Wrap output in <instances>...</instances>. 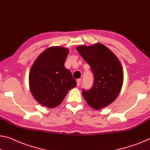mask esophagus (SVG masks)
Instances as JSON below:
<instances>
[{"label": "esophagus", "instance_id": "obj_1", "mask_svg": "<svg viewBox=\"0 0 150 150\" xmlns=\"http://www.w3.org/2000/svg\"><path fill=\"white\" fill-rule=\"evenodd\" d=\"M81 79H78L77 80V86H79L80 84H81Z\"/></svg>", "mask_w": 150, "mask_h": 150}]
</instances>
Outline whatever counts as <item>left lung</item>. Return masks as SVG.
I'll list each match as a JSON object with an SVG mask.
<instances>
[{"label":"left lung","instance_id":"8db88e82","mask_svg":"<svg viewBox=\"0 0 150 150\" xmlns=\"http://www.w3.org/2000/svg\"><path fill=\"white\" fill-rule=\"evenodd\" d=\"M77 50L90 66L94 77L91 89H83V96L96 110L108 106L117 98L123 83V71L119 60L100 43L78 46Z\"/></svg>","mask_w":150,"mask_h":150}]
</instances>
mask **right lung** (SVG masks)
<instances>
[{
	"label": "right lung",
	"instance_id": "1",
	"mask_svg": "<svg viewBox=\"0 0 150 150\" xmlns=\"http://www.w3.org/2000/svg\"><path fill=\"white\" fill-rule=\"evenodd\" d=\"M68 54V48L50 47L40 54L31 68V92L35 100L48 108L61 104L68 91L77 86L71 71L64 67Z\"/></svg>",
	"mask_w": 150,
	"mask_h": 150
}]
</instances>
